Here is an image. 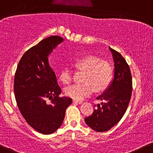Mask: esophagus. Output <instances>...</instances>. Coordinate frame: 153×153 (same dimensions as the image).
<instances>
[{"mask_svg":"<svg viewBox=\"0 0 153 153\" xmlns=\"http://www.w3.org/2000/svg\"><path fill=\"white\" fill-rule=\"evenodd\" d=\"M73 102H74V103H77V104H82V103H83V102H82V101H79V100H73Z\"/></svg>","mask_w":153,"mask_h":153,"instance_id":"esophagus-1","label":"esophagus"}]
</instances>
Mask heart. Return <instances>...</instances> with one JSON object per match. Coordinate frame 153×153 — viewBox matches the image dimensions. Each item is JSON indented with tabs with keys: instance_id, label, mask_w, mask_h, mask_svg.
<instances>
[{
	"instance_id": "b5f03b06",
	"label": "heart",
	"mask_w": 153,
	"mask_h": 153,
	"mask_svg": "<svg viewBox=\"0 0 153 153\" xmlns=\"http://www.w3.org/2000/svg\"><path fill=\"white\" fill-rule=\"evenodd\" d=\"M75 66L78 70H85V73L83 77L85 83L73 85L65 89V94L73 100H83L92 94L95 89L102 91L111 84L114 77L113 68L107 62L88 55L77 59ZM59 78L64 84H69L73 80V72L70 68L65 67L60 72Z\"/></svg>"
}]
</instances>
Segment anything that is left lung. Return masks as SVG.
Returning a JSON list of instances; mask_svg holds the SVG:
<instances>
[{
	"label": "left lung",
	"mask_w": 153,
	"mask_h": 153,
	"mask_svg": "<svg viewBox=\"0 0 153 153\" xmlns=\"http://www.w3.org/2000/svg\"><path fill=\"white\" fill-rule=\"evenodd\" d=\"M114 60V79L110 86L97 100H104L97 105L91 115L85 122L97 132L110 130L118 123L128 106L132 93V78L130 68L119 52L109 47Z\"/></svg>",
	"instance_id": "1"
}]
</instances>
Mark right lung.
Here are the masks:
<instances>
[{"instance_id":"add662e5","label":"right lung","mask_w":153,"mask_h":153,"mask_svg":"<svg viewBox=\"0 0 153 153\" xmlns=\"http://www.w3.org/2000/svg\"><path fill=\"white\" fill-rule=\"evenodd\" d=\"M62 41L61 37L52 36L30 48L22 56L14 75L18 108L27 123L43 134H53L61 126L72 103L71 98L59 97L62 90L48 64V55Z\"/></svg>"}]
</instances>
